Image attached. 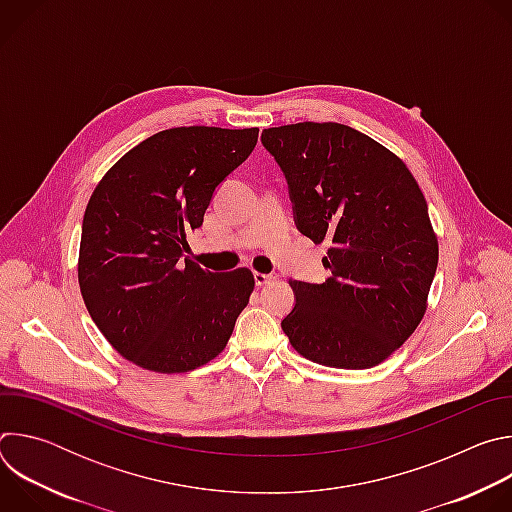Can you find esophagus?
<instances>
[{"label": "esophagus", "mask_w": 512, "mask_h": 512, "mask_svg": "<svg viewBox=\"0 0 512 512\" xmlns=\"http://www.w3.org/2000/svg\"><path fill=\"white\" fill-rule=\"evenodd\" d=\"M253 277H255V285H267L269 281H273V279H277V275L275 273H259V271H255L253 273Z\"/></svg>", "instance_id": "1"}]
</instances>
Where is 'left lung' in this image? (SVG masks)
Listing matches in <instances>:
<instances>
[{"instance_id":"obj_1","label":"left lung","mask_w":512,"mask_h":512,"mask_svg":"<svg viewBox=\"0 0 512 512\" xmlns=\"http://www.w3.org/2000/svg\"><path fill=\"white\" fill-rule=\"evenodd\" d=\"M285 174L294 218L314 243L330 241L324 283L289 281L296 306L281 328L304 358L371 369L419 326L437 269L425 196L385 145L342 123L263 129Z\"/></svg>"}]
</instances>
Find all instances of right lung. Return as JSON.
Masks as SVG:
<instances>
[{"instance_id": "right-lung-1", "label": "right lung", "mask_w": 512, "mask_h": 512, "mask_svg": "<svg viewBox=\"0 0 512 512\" xmlns=\"http://www.w3.org/2000/svg\"><path fill=\"white\" fill-rule=\"evenodd\" d=\"M257 127H174L143 139L97 184L85 210L79 285L127 360L188 373L221 354L255 287L247 267L212 273L186 257L216 186L255 150Z\"/></svg>"}]
</instances>
